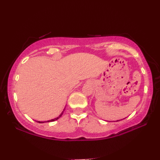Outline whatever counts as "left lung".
Returning a JSON list of instances; mask_svg holds the SVG:
<instances>
[{"label": "left lung", "instance_id": "1", "mask_svg": "<svg viewBox=\"0 0 160 160\" xmlns=\"http://www.w3.org/2000/svg\"><path fill=\"white\" fill-rule=\"evenodd\" d=\"M118 121H119V120H117V122H118Z\"/></svg>", "mask_w": 160, "mask_h": 160}]
</instances>
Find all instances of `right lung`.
Returning a JSON list of instances; mask_svg holds the SVG:
<instances>
[{
	"label": "right lung",
	"instance_id": "obj_1",
	"mask_svg": "<svg viewBox=\"0 0 160 160\" xmlns=\"http://www.w3.org/2000/svg\"><path fill=\"white\" fill-rule=\"evenodd\" d=\"M64 110H65V109H64ZM64 110H63V111H64ZM63 111H62V113H61V114L60 115V116H59V117H57V118H55V119H51V120H49V121H46V122H54V121H55V120H58V119H59V118H60L61 117V116H62V113H63ZM38 122V123H43V122H40V121H38V122Z\"/></svg>",
	"mask_w": 160,
	"mask_h": 160
}]
</instances>
